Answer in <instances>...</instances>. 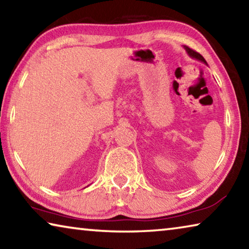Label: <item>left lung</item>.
<instances>
[{
	"label": "left lung",
	"mask_w": 249,
	"mask_h": 249,
	"mask_svg": "<svg viewBox=\"0 0 249 249\" xmlns=\"http://www.w3.org/2000/svg\"><path fill=\"white\" fill-rule=\"evenodd\" d=\"M183 47H184V49H185V52H187V53H188L189 56H190L191 58H195V59H196V60H199V61H201V62H203V64L208 65V64H206L205 59H204L203 57H202L199 53L195 52V50H192L191 48L187 47V46H183Z\"/></svg>",
	"instance_id": "left-lung-1"
}]
</instances>
